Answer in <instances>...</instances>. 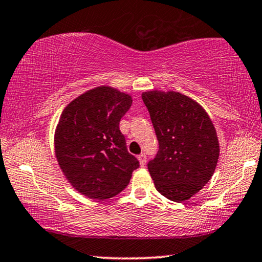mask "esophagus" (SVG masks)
Listing matches in <instances>:
<instances>
[{"label": "esophagus", "mask_w": 262, "mask_h": 262, "mask_svg": "<svg viewBox=\"0 0 262 262\" xmlns=\"http://www.w3.org/2000/svg\"><path fill=\"white\" fill-rule=\"evenodd\" d=\"M138 159H139V161H140V165H141V166L146 165V162H147V155H146V153L140 154L138 156Z\"/></svg>", "instance_id": "obj_1"}]
</instances>
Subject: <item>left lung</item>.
Segmentation results:
<instances>
[{
    "instance_id": "1",
    "label": "left lung",
    "mask_w": 262,
    "mask_h": 262,
    "mask_svg": "<svg viewBox=\"0 0 262 262\" xmlns=\"http://www.w3.org/2000/svg\"><path fill=\"white\" fill-rule=\"evenodd\" d=\"M159 150L148 162L155 188L171 201L196 194L210 180L219 159L216 130L205 109L177 92L142 94Z\"/></svg>"
}]
</instances>
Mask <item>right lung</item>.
I'll return each instance as SVG.
<instances>
[{"mask_svg":"<svg viewBox=\"0 0 262 262\" xmlns=\"http://www.w3.org/2000/svg\"><path fill=\"white\" fill-rule=\"evenodd\" d=\"M132 97L109 87L82 94L62 112L55 153L62 171L85 196L104 200L126 188L139 160L127 149L121 118Z\"/></svg>","mask_w":262,"mask_h":262,"instance_id":"right-lung-1","label":"right lung"}]
</instances>
